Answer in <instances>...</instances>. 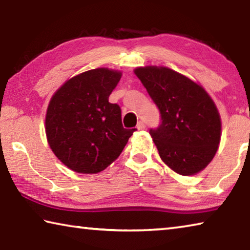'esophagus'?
<instances>
[{
	"mask_svg": "<svg viewBox=\"0 0 250 250\" xmlns=\"http://www.w3.org/2000/svg\"><path fill=\"white\" fill-rule=\"evenodd\" d=\"M137 128H138L139 130L146 129V124H145V122H143V121H139L138 125H137Z\"/></svg>",
	"mask_w": 250,
	"mask_h": 250,
	"instance_id": "esophagus-1",
	"label": "esophagus"
}]
</instances>
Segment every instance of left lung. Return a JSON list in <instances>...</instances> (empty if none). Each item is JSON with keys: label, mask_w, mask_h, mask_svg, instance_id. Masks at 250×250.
Segmentation results:
<instances>
[{"label": "left lung", "mask_w": 250, "mask_h": 250, "mask_svg": "<svg viewBox=\"0 0 250 250\" xmlns=\"http://www.w3.org/2000/svg\"><path fill=\"white\" fill-rule=\"evenodd\" d=\"M134 74L159 108L161 124L150 129L161 159L181 175L207 167L221 141V117L200 84L167 67H138Z\"/></svg>", "instance_id": "1"}]
</instances>
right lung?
Segmentation results:
<instances>
[{"label":"right lung","mask_w":250,"mask_h":250,"mask_svg":"<svg viewBox=\"0 0 250 250\" xmlns=\"http://www.w3.org/2000/svg\"><path fill=\"white\" fill-rule=\"evenodd\" d=\"M121 73L91 69L75 76L55 92L46 113V135L55 155L70 170L94 174L118 156L137 129H125L119 104L109 96Z\"/></svg>","instance_id":"obj_1"}]
</instances>
